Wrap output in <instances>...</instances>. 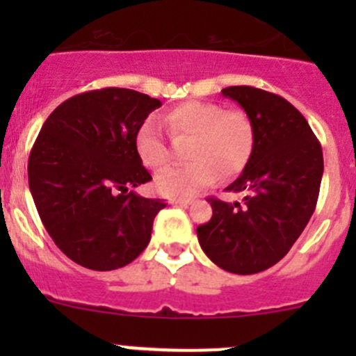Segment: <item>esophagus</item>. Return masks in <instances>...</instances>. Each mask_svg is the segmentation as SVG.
<instances>
[{
    "label": "esophagus",
    "instance_id": "esophagus-1",
    "mask_svg": "<svg viewBox=\"0 0 356 356\" xmlns=\"http://www.w3.org/2000/svg\"><path fill=\"white\" fill-rule=\"evenodd\" d=\"M172 204H179V207H189L193 203L191 198H172L170 200Z\"/></svg>",
    "mask_w": 356,
    "mask_h": 356
}]
</instances>
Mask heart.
<instances>
[{
  "mask_svg": "<svg viewBox=\"0 0 356 356\" xmlns=\"http://www.w3.org/2000/svg\"><path fill=\"white\" fill-rule=\"evenodd\" d=\"M172 139H189L186 158L191 163L158 172L155 186L170 198H182L213 184L222 177H234L246 167L254 149V127L245 110H224L218 103L186 102L163 117ZM136 149L143 163L160 168L170 160L155 122L148 120L136 134Z\"/></svg>",
  "mask_w": 356,
  "mask_h": 356,
  "instance_id": "obj_1",
  "label": "heart"
}]
</instances>
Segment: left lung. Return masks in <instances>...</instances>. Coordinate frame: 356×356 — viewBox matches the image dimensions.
<instances>
[{
  "mask_svg": "<svg viewBox=\"0 0 356 356\" xmlns=\"http://www.w3.org/2000/svg\"><path fill=\"white\" fill-rule=\"evenodd\" d=\"M250 115L254 149L227 191L243 203L208 198L210 220L196 229L207 257L224 270L258 274L288 254L317 204L324 174L322 146L307 118L274 92L251 86L222 89Z\"/></svg>",
  "mask_w": 356,
  "mask_h": 356,
  "instance_id": "1",
  "label": "left lung"
}]
</instances>
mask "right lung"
Here are the masks:
<instances>
[{"label": "right lung", "mask_w": 356, "mask_h": 356, "mask_svg": "<svg viewBox=\"0 0 356 356\" xmlns=\"http://www.w3.org/2000/svg\"><path fill=\"white\" fill-rule=\"evenodd\" d=\"M161 103L124 88L72 96L46 118L29 156V189L55 245L91 270H115L148 246L167 204L132 188L152 181L136 134Z\"/></svg>", "instance_id": "obj_1"}]
</instances>
